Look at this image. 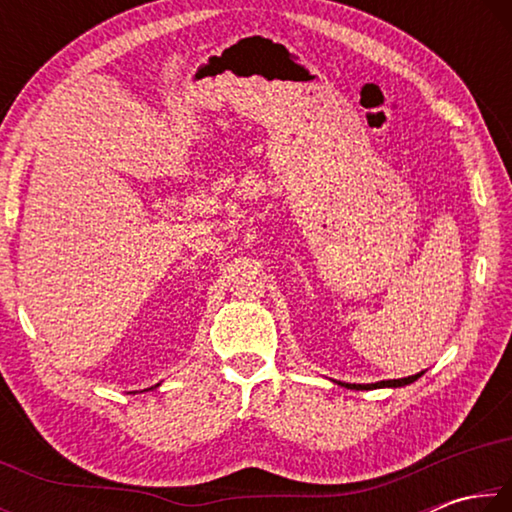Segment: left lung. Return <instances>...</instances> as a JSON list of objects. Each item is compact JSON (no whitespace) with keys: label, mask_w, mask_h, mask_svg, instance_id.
<instances>
[{"label":"left lung","mask_w":512,"mask_h":512,"mask_svg":"<svg viewBox=\"0 0 512 512\" xmlns=\"http://www.w3.org/2000/svg\"><path fill=\"white\" fill-rule=\"evenodd\" d=\"M424 372L420 375H411V377H404V379H386V381H377V384H343L345 388H357V391H368V388H397V386H406V384H413L415 379L422 377Z\"/></svg>","instance_id":"obj_1"}]
</instances>
